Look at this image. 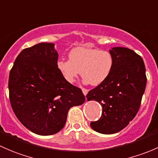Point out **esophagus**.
Wrapping results in <instances>:
<instances>
[{"label":"esophagus","mask_w":158,"mask_h":158,"mask_svg":"<svg viewBox=\"0 0 158 158\" xmlns=\"http://www.w3.org/2000/svg\"><path fill=\"white\" fill-rule=\"evenodd\" d=\"M81 90H82V92H83V94H84V95H87V93H88V90H87V89H86V88H84V87H82V88H81Z\"/></svg>","instance_id":"34e87169"}]
</instances>
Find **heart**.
<instances>
[{"instance_id":"b5f03b06","label":"heart","mask_w":158,"mask_h":158,"mask_svg":"<svg viewBox=\"0 0 158 158\" xmlns=\"http://www.w3.org/2000/svg\"><path fill=\"white\" fill-rule=\"evenodd\" d=\"M69 60H59L57 68L68 83H74L81 71L85 82L93 86L102 84L110 76L114 59L109 51L83 47L74 48L68 54Z\"/></svg>"}]
</instances>
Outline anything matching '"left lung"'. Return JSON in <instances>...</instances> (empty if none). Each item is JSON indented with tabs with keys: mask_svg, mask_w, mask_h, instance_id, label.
Wrapping results in <instances>:
<instances>
[{
	"mask_svg": "<svg viewBox=\"0 0 158 158\" xmlns=\"http://www.w3.org/2000/svg\"><path fill=\"white\" fill-rule=\"evenodd\" d=\"M110 52L114 59L110 76L86 96L88 101L96 100L103 107L100 119L90 123L91 128L102 134L116 133L129 124L139 112L147 83L139 55L123 47Z\"/></svg>",
	"mask_w": 158,
	"mask_h": 158,
	"instance_id": "1",
	"label": "left lung"
}]
</instances>
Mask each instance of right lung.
Segmentation results:
<instances>
[{
	"label": "right lung",
	"mask_w": 158,
	"mask_h": 158,
	"mask_svg": "<svg viewBox=\"0 0 158 158\" xmlns=\"http://www.w3.org/2000/svg\"><path fill=\"white\" fill-rule=\"evenodd\" d=\"M54 45L42 43L24 48L9 74V98L16 116L40 135L58 132L65 125L70 108L85 101L82 90L58 70Z\"/></svg>",
	"instance_id": "obj_1"
}]
</instances>
